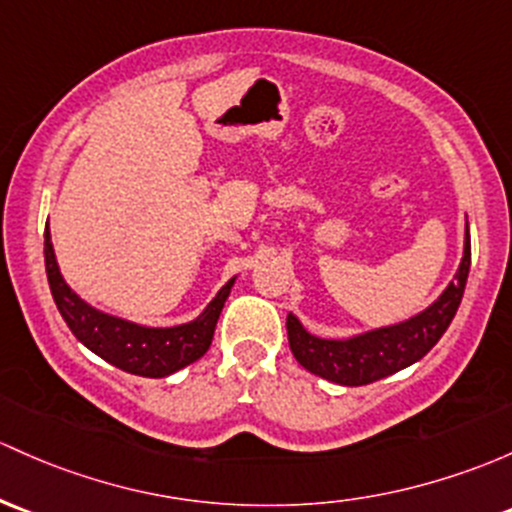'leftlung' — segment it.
I'll use <instances>...</instances> for the list:
<instances>
[{
	"label": "left lung",
	"mask_w": 512,
	"mask_h": 512,
	"mask_svg": "<svg viewBox=\"0 0 512 512\" xmlns=\"http://www.w3.org/2000/svg\"><path fill=\"white\" fill-rule=\"evenodd\" d=\"M469 267L471 235L469 223H466L464 257H461L459 272L454 274V282H449V287L441 292V297L432 306H427L422 314L412 316L402 324L373 328V331L343 338V341L314 336L299 324L297 316L289 314V348L309 373L331 380V383L358 387L387 378V375L417 363L437 346V341L456 316L461 297H464Z\"/></svg>",
	"instance_id": "obj_1"
}]
</instances>
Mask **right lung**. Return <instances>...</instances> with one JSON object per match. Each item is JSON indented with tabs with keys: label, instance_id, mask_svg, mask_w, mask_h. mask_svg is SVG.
Wrapping results in <instances>:
<instances>
[{
	"label": "right lung",
	"instance_id": "obj_1",
	"mask_svg": "<svg viewBox=\"0 0 512 512\" xmlns=\"http://www.w3.org/2000/svg\"><path fill=\"white\" fill-rule=\"evenodd\" d=\"M43 257H46L48 287H51L53 301L73 336L110 365L125 370V373L142 375V378H166V375L196 363L211 348L215 324H218L220 311H223L225 299L235 282V277L230 279L198 319L181 326L149 328L132 324L120 316L105 314L80 299L58 270L48 228L43 235Z\"/></svg>",
	"mask_w": 512,
	"mask_h": 512
}]
</instances>
